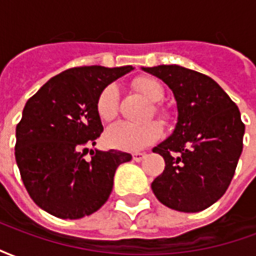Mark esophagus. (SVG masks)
<instances>
[{
	"instance_id": "34e87169",
	"label": "esophagus",
	"mask_w": 256,
	"mask_h": 256,
	"mask_svg": "<svg viewBox=\"0 0 256 256\" xmlns=\"http://www.w3.org/2000/svg\"><path fill=\"white\" fill-rule=\"evenodd\" d=\"M145 156H146V154H134L133 160L134 162H141L142 159H144Z\"/></svg>"
}]
</instances>
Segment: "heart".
<instances>
[{
	"instance_id": "b5f03b06",
	"label": "heart",
	"mask_w": 256,
	"mask_h": 256,
	"mask_svg": "<svg viewBox=\"0 0 256 256\" xmlns=\"http://www.w3.org/2000/svg\"><path fill=\"white\" fill-rule=\"evenodd\" d=\"M134 86L140 93L152 102H159L164 97V89L159 80L150 76H141L134 80ZM97 114L102 120H112L118 114V88L110 84L102 90L97 98ZM155 112L164 119L166 114L160 108H155ZM162 126L158 122H148L134 124L128 122H118L106 130V141L110 146L124 152H138L145 146L154 144L160 138Z\"/></svg>"
}]
</instances>
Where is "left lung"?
Wrapping results in <instances>:
<instances>
[{
  "instance_id": "8db88e82",
  "label": "left lung",
  "mask_w": 256,
  "mask_h": 256,
  "mask_svg": "<svg viewBox=\"0 0 256 256\" xmlns=\"http://www.w3.org/2000/svg\"><path fill=\"white\" fill-rule=\"evenodd\" d=\"M141 70L162 79L177 101L176 128L154 148L166 167L152 190L168 208L203 211L224 196L236 172L246 130L240 111L204 74L177 64Z\"/></svg>"
}]
</instances>
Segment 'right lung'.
<instances>
[{"instance_id":"add662e5","label":"right lung","mask_w":256,"mask_h":256,"mask_svg":"<svg viewBox=\"0 0 256 256\" xmlns=\"http://www.w3.org/2000/svg\"><path fill=\"white\" fill-rule=\"evenodd\" d=\"M134 70L88 66L53 76L26 102L16 126L14 156L34 203L63 220L96 212L111 194L120 150H89L102 132L97 98L106 86ZM90 152V161L84 155Z\"/></svg>"}]
</instances>
